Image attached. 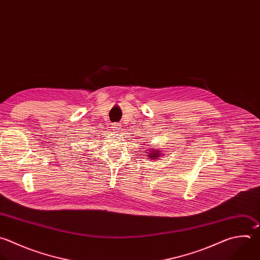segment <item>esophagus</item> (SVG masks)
Masks as SVG:
<instances>
[{"instance_id": "34e87169", "label": "esophagus", "mask_w": 260, "mask_h": 260, "mask_svg": "<svg viewBox=\"0 0 260 260\" xmlns=\"http://www.w3.org/2000/svg\"><path fill=\"white\" fill-rule=\"evenodd\" d=\"M120 124L119 123H113L112 124V128L114 129V131H118V129H120Z\"/></svg>"}]
</instances>
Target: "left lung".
<instances>
[{
    "label": "left lung",
    "mask_w": 260,
    "mask_h": 260,
    "mask_svg": "<svg viewBox=\"0 0 260 260\" xmlns=\"http://www.w3.org/2000/svg\"><path fill=\"white\" fill-rule=\"evenodd\" d=\"M147 156L149 157V159L155 160V159L159 158V157H160V156H162V155L160 154V151H157L156 149H153L150 153H148V154H147Z\"/></svg>",
    "instance_id": "1"
}]
</instances>
